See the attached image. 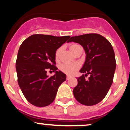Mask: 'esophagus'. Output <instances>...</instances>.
Returning a JSON list of instances; mask_svg holds the SVG:
<instances>
[{"label":"esophagus","instance_id":"esophagus-1","mask_svg":"<svg viewBox=\"0 0 130 130\" xmlns=\"http://www.w3.org/2000/svg\"><path fill=\"white\" fill-rule=\"evenodd\" d=\"M70 78H71V76H68V75L67 76V80L70 79Z\"/></svg>","mask_w":130,"mask_h":130}]
</instances>
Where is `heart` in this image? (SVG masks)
<instances>
[{"instance_id": "obj_1", "label": "heart", "mask_w": 130, "mask_h": 130, "mask_svg": "<svg viewBox=\"0 0 130 130\" xmlns=\"http://www.w3.org/2000/svg\"><path fill=\"white\" fill-rule=\"evenodd\" d=\"M80 47H82L79 44H76V43H73V44L70 45V50L71 53L74 54L80 48ZM61 50H62L61 47L57 50L56 54H55V57H56V59H58V57H59V55L60 54ZM60 68L61 71L62 72H63L64 73L68 74V75H72L78 69L79 65L76 63H63L62 65H60Z\"/></svg>"}]
</instances>
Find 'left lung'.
I'll list each match as a JSON object with an SVG mask.
<instances>
[{"instance_id":"8db88e82","label":"left lung","mask_w":130,"mask_h":130,"mask_svg":"<svg viewBox=\"0 0 130 130\" xmlns=\"http://www.w3.org/2000/svg\"><path fill=\"white\" fill-rule=\"evenodd\" d=\"M72 41L83 46L86 54L80 70L84 74L77 79L74 96L82 104L95 105L103 100L112 84L116 67L114 50L106 38L97 34L71 37L68 42ZM87 74L90 77L87 80Z\"/></svg>"}]
</instances>
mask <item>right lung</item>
<instances>
[{
  "instance_id": "obj_1",
  "label": "right lung",
  "mask_w": 130,
  "mask_h": 130,
  "mask_svg": "<svg viewBox=\"0 0 130 130\" xmlns=\"http://www.w3.org/2000/svg\"><path fill=\"white\" fill-rule=\"evenodd\" d=\"M70 36L55 37L35 34L22 42L18 53L16 69L18 83L30 103L37 107L50 105L66 75L57 71L55 54ZM48 69L56 73L48 77Z\"/></svg>"
}]
</instances>
